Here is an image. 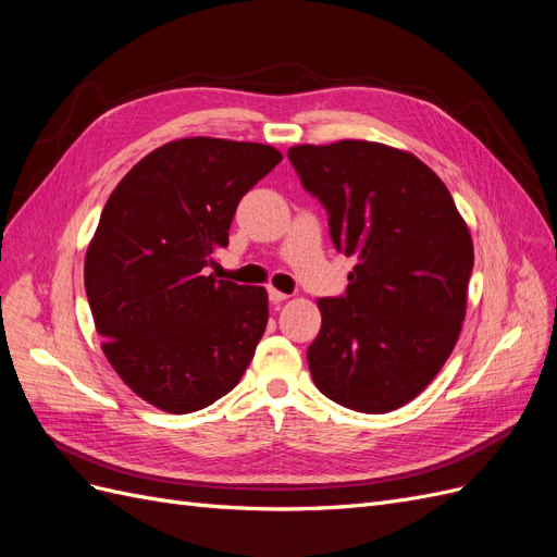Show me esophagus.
I'll list each match as a JSON object with an SVG mask.
<instances>
[{
	"label": "esophagus",
	"mask_w": 557,
	"mask_h": 557,
	"mask_svg": "<svg viewBox=\"0 0 557 557\" xmlns=\"http://www.w3.org/2000/svg\"><path fill=\"white\" fill-rule=\"evenodd\" d=\"M285 299H288V295L276 290V288H269V301H272V305H281V301H285Z\"/></svg>",
	"instance_id": "esophagus-1"
}]
</instances>
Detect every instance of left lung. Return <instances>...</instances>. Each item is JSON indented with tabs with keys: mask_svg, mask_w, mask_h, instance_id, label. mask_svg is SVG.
Here are the masks:
<instances>
[{
	"mask_svg": "<svg viewBox=\"0 0 557 557\" xmlns=\"http://www.w3.org/2000/svg\"><path fill=\"white\" fill-rule=\"evenodd\" d=\"M288 158L327 209L336 250L358 260L344 297L318 299L313 383L346 409L395 411L458 342L474 267L469 227L444 181L409 150L342 139L293 146Z\"/></svg>",
	"mask_w": 557,
	"mask_h": 557,
	"instance_id": "left-lung-1",
	"label": "left lung"
}]
</instances>
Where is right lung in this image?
Returning a JSON list of instances; mask_svg holds the SVG:
<instances>
[{"instance_id": "1", "label": "right lung", "mask_w": 557, "mask_h": 557, "mask_svg": "<svg viewBox=\"0 0 557 557\" xmlns=\"http://www.w3.org/2000/svg\"><path fill=\"white\" fill-rule=\"evenodd\" d=\"M269 144L176 139L115 185L86 252L102 350L134 395L193 413L227 395L262 339L260 285L207 276L239 199L281 162Z\"/></svg>"}]
</instances>
